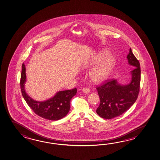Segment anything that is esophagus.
Listing matches in <instances>:
<instances>
[{"label": "esophagus", "instance_id": "obj_1", "mask_svg": "<svg viewBox=\"0 0 160 160\" xmlns=\"http://www.w3.org/2000/svg\"><path fill=\"white\" fill-rule=\"evenodd\" d=\"M82 92H84L85 94H89L90 92V90L89 88H84L82 89Z\"/></svg>", "mask_w": 160, "mask_h": 160}]
</instances>
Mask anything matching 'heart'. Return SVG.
Segmentation results:
<instances>
[{
  "label": "heart",
  "instance_id": "heart-1",
  "mask_svg": "<svg viewBox=\"0 0 160 160\" xmlns=\"http://www.w3.org/2000/svg\"><path fill=\"white\" fill-rule=\"evenodd\" d=\"M109 51L107 49H102L90 61L87 62L84 67L91 65L101 64L92 70L89 73L90 79L92 82L99 84L103 82L109 78L113 68L115 67L116 59L115 57L110 55Z\"/></svg>",
  "mask_w": 160,
  "mask_h": 160
}]
</instances>
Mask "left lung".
Returning a JSON list of instances; mask_svg holds the SVG:
<instances>
[{"mask_svg":"<svg viewBox=\"0 0 160 160\" xmlns=\"http://www.w3.org/2000/svg\"><path fill=\"white\" fill-rule=\"evenodd\" d=\"M128 64L134 68L130 71L132 80L129 84H121L112 79L97 87L100 104L96 110L101 118L111 119L127 111L137 99L140 82V63L131 48L127 56Z\"/></svg>","mask_w":160,"mask_h":160,"instance_id":"1","label":"left lung"}]
</instances>
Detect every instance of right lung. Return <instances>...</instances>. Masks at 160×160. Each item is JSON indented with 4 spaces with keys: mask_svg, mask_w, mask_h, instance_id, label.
<instances>
[{
    "mask_svg": "<svg viewBox=\"0 0 160 160\" xmlns=\"http://www.w3.org/2000/svg\"><path fill=\"white\" fill-rule=\"evenodd\" d=\"M26 68L23 63L20 81L21 92L26 102L37 115L52 121L58 120L68 115L70 109L71 100L77 92L76 88L59 91L53 97L46 101H38L31 98L26 92Z\"/></svg>",
    "mask_w": 160,
    "mask_h": 160,
    "instance_id": "right-lung-1",
    "label": "right lung"
}]
</instances>
